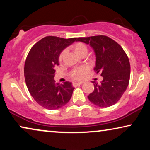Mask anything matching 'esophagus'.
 Here are the masks:
<instances>
[{"label":"esophagus","instance_id":"1","mask_svg":"<svg viewBox=\"0 0 150 150\" xmlns=\"http://www.w3.org/2000/svg\"><path fill=\"white\" fill-rule=\"evenodd\" d=\"M83 83H81V82H80V83H73L72 85H73V87H77V86L82 85Z\"/></svg>","mask_w":150,"mask_h":150}]
</instances>
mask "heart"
Returning a JSON list of instances; mask_svg holds the SVG:
<instances>
[{"label":"heart","mask_w":150,"mask_h":150,"mask_svg":"<svg viewBox=\"0 0 150 150\" xmlns=\"http://www.w3.org/2000/svg\"><path fill=\"white\" fill-rule=\"evenodd\" d=\"M71 49L76 54L80 57H85L88 52V48L85 44L82 42H76L71 45ZM65 54V50H63L60 53L59 57V61H61L63 59ZM87 71V68L86 67H80L71 70L70 73V77L74 80H80L83 79L84 76Z\"/></svg>","instance_id":"heart-1"}]
</instances>
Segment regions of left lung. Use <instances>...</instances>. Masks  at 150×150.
I'll use <instances>...</instances> for the list:
<instances>
[{
	"instance_id": "obj_1",
	"label": "left lung",
	"mask_w": 150,
	"mask_h": 150,
	"mask_svg": "<svg viewBox=\"0 0 150 150\" xmlns=\"http://www.w3.org/2000/svg\"><path fill=\"white\" fill-rule=\"evenodd\" d=\"M78 41L89 44L96 53L97 74L103 80L93 82L94 91L88 96L89 101L100 107L116 104L126 91L130 81V61L124 49L115 41L106 35L79 38Z\"/></svg>"
}]
</instances>
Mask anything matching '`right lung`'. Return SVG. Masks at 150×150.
I'll return each mask as SVG.
<instances>
[{"label": "right lung", "mask_w": 150, "mask_h": 150, "mask_svg": "<svg viewBox=\"0 0 150 150\" xmlns=\"http://www.w3.org/2000/svg\"><path fill=\"white\" fill-rule=\"evenodd\" d=\"M75 41L78 39L46 36L30 48L26 57L24 69L26 86L37 103L46 109L62 107L72 96L71 83H56L54 77L61 52Z\"/></svg>", "instance_id": "1"}]
</instances>
